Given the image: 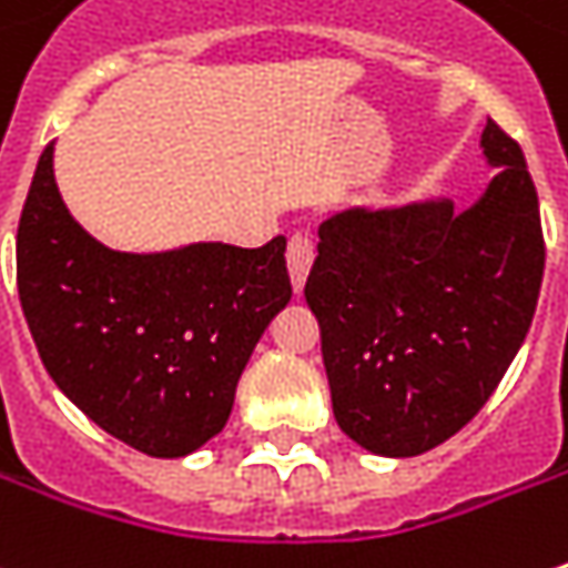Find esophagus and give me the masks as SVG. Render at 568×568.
<instances>
[{"instance_id":"1","label":"esophagus","mask_w":568,"mask_h":568,"mask_svg":"<svg viewBox=\"0 0 568 568\" xmlns=\"http://www.w3.org/2000/svg\"><path fill=\"white\" fill-rule=\"evenodd\" d=\"M285 263H288V276H292V288L302 292V285L308 280L311 263H314V244L308 235H292L288 247H285Z\"/></svg>"}]
</instances>
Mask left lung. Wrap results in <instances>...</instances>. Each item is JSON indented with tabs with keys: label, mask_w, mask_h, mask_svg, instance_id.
Here are the masks:
<instances>
[{
	"label": "left lung",
	"mask_w": 568,
	"mask_h": 568,
	"mask_svg": "<svg viewBox=\"0 0 568 568\" xmlns=\"http://www.w3.org/2000/svg\"><path fill=\"white\" fill-rule=\"evenodd\" d=\"M480 145L499 171L470 210H346L317 232L305 298L333 416L372 455H423L464 429L534 321L547 257L537 190L493 120Z\"/></svg>",
	"instance_id": "obj_1"
}]
</instances>
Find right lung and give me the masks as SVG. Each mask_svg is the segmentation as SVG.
<instances>
[{
	"label": "right lung",
	"instance_id": "right-lung-1",
	"mask_svg": "<svg viewBox=\"0 0 568 568\" xmlns=\"http://www.w3.org/2000/svg\"><path fill=\"white\" fill-rule=\"evenodd\" d=\"M18 295L62 394L142 455L184 457L229 423L266 324L288 305L285 237L111 251L69 215L43 149L18 222Z\"/></svg>",
	"mask_w": 568,
	"mask_h": 568
}]
</instances>
